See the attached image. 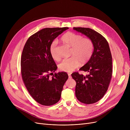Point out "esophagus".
<instances>
[{
	"instance_id": "1",
	"label": "esophagus",
	"mask_w": 130,
	"mask_h": 130,
	"mask_svg": "<svg viewBox=\"0 0 130 130\" xmlns=\"http://www.w3.org/2000/svg\"><path fill=\"white\" fill-rule=\"evenodd\" d=\"M68 75H69V78H72V76H71V74L69 73V74H68Z\"/></svg>"
}]
</instances>
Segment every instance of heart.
Listing matches in <instances>:
<instances>
[{
    "instance_id": "1",
    "label": "heart",
    "mask_w": 130,
    "mask_h": 130,
    "mask_svg": "<svg viewBox=\"0 0 130 130\" xmlns=\"http://www.w3.org/2000/svg\"><path fill=\"white\" fill-rule=\"evenodd\" d=\"M61 40L72 47L71 55L73 57L64 59L58 65L60 71L71 72L79 66V61L85 64L90 59L93 51V43L91 39L83 38L79 34L69 31L61 36ZM57 40H53L50 45V51L53 59L58 61L60 56L57 53Z\"/></svg>"
}]
</instances>
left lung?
<instances>
[{
	"mask_svg": "<svg viewBox=\"0 0 130 130\" xmlns=\"http://www.w3.org/2000/svg\"><path fill=\"white\" fill-rule=\"evenodd\" d=\"M73 29L86 36L93 43L94 51L90 60L79 70L87 73L84 76L78 72L72 74L76 81L77 100L86 104L96 103L103 97L112 75V58L106 39L89 28L74 27Z\"/></svg>",
	"mask_w": 130,
	"mask_h": 130,
	"instance_id": "1",
	"label": "left lung"
}]
</instances>
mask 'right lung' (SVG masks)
Listing matches in <instances>:
<instances>
[{
	"instance_id": "obj_1",
	"label": "right lung",
	"mask_w": 130,
	"mask_h": 130,
	"mask_svg": "<svg viewBox=\"0 0 130 130\" xmlns=\"http://www.w3.org/2000/svg\"><path fill=\"white\" fill-rule=\"evenodd\" d=\"M69 27L46 28L33 34L27 40L21 57V73L27 91L38 103L52 105L59 101L69 78L66 72L55 73L57 67L50 54L53 41Z\"/></svg>"
}]
</instances>
